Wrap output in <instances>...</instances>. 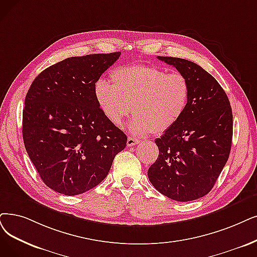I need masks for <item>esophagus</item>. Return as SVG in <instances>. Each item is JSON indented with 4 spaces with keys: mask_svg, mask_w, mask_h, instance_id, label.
Segmentation results:
<instances>
[{
    "mask_svg": "<svg viewBox=\"0 0 257 257\" xmlns=\"http://www.w3.org/2000/svg\"><path fill=\"white\" fill-rule=\"evenodd\" d=\"M140 141L137 139V138H134V137H128L127 138V141H126V145L127 147H133L137 145V143H139Z\"/></svg>",
    "mask_w": 257,
    "mask_h": 257,
    "instance_id": "esophagus-1",
    "label": "esophagus"
}]
</instances>
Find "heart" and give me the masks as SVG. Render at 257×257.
Returning <instances> with one entry per match:
<instances>
[{
	"label": "heart",
	"instance_id": "heart-1",
	"mask_svg": "<svg viewBox=\"0 0 257 257\" xmlns=\"http://www.w3.org/2000/svg\"><path fill=\"white\" fill-rule=\"evenodd\" d=\"M112 84L98 79L94 94L100 109L112 124L120 126L135 112L128 132L146 136L163 134L180 120L191 96L190 81L178 71L169 73L157 66L130 65L111 74Z\"/></svg>",
	"mask_w": 257,
	"mask_h": 257
}]
</instances>
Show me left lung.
Here are the masks:
<instances>
[{
	"instance_id": "obj_1",
	"label": "left lung",
	"mask_w": 257,
	"mask_h": 257,
	"mask_svg": "<svg viewBox=\"0 0 257 257\" xmlns=\"http://www.w3.org/2000/svg\"><path fill=\"white\" fill-rule=\"evenodd\" d=\"M158 59L187 76L191 96L180 120L155 140L159 155L148 176L164 196L191 201L212 190L228 161L233 135L232 108L216 79L201 66L180 58Z\"/></svg>"
}]
</instances>
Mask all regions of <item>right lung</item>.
I'll return each instance as SVG.
<instances>
[{
	"mask_svg": "<svg viewBox=\"0 0 257 257\" xmlns=\"http://www.w3.org/2000/svg\"><path fill=\"white\" fill-rule=\"evenodd\" d=\"M120 53L71 57L49 66L30 85L23 108L28 156L48 188L73 196L103 180L127 137L104 116L96 81Z\"/></svg>",
	"mask_w": 257,
	"mask_h": 257,
	"instance_id": "1",
	"label": "right lung"
}]
</instances>
